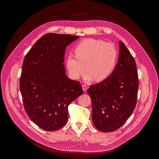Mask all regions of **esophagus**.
<instances>
[{
  "mask_svg": "<svg viewBox=\"0 0 159 159\" xmlns=\"http://www.w3.org/2000/svg\"><path fill=\"white\" fill-rule=\"evenodd\" d=\"M82 89H83V90L84 92H85L86 90H87V87L85 85H82Z\"/></svg>",
  "mask_w": 159,
  "mask_h": 159,
  "instance_id": "obj_1",
  "label": "esophagus"
}]
</instances>
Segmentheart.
Returning a JSON list of instances; mask_svg holds the SVG:
<instances>
[{"instance_id":"1","label":"heart","mask_w":159,"mask_h":159,"mask_svg":"<svg viewBox=\"0 0 159 159\" xmlns=\"http://www.w3.org/2000/svg\"><path fill=\"white\" fill-rule=\"evenodd\" d=\"M75 52L76 55L70 53L66 60L67 70L74 79H79L86 70V81L95 79L101 82L107 79L115 69L118 52L111 43L101 39H86L77 45Z\"/></svg>"}]
</instances>
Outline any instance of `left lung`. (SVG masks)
Returning a JSON list of instances; mask_svg holds the SVG:
<instances>
[{
	"mask_svg": "<svg viewBox=\"0 0 159 159\" xmlns=\"http://www.w3.org/2000/svg\"><path fill=\"white\" fill-rule=\"evenodd\" d=\"M119 46L118 63L111 75L87 90L92 102L94 125L102 132L114 131L120 128L131 115L137 104V65L122 41H119Z\"/></svg>",
	"mask_w": 159,
	"mask_h": 159,
	"instance_id": "1",
	"label": "left lung"
}]
</instances>
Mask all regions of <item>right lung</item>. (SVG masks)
<instances>
[{
	"mask_svg": "<svg viewBox=\"0 0 159 159\" xmlns=\"http://www.w3.org/2000/svg\"><path fill=\"white\" fill-rule=\"evenodd\" d=\"M79 38L47 34L25 57L19 81L25 109L45 131L62 128L69 118L68 106L83 94L80 82L68 78L63 65L66 47Z\"/></svg>",
	"mask_w": 159,
	"mask_h": 159,
	"instance_id": "obj_1",
	"label": "right lung"
}]
</instances>
